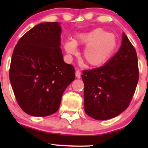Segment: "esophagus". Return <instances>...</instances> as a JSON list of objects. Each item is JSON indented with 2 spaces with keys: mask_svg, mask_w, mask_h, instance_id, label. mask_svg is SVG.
<instances>
[{
  "mask_svg": "<svg viewBox=\"0 0 148 148\" xmlns=\"http://www.w3.org/2000/svg\"><path fill=\"white\" fill-rule=\"evenodd\" d=\"M75 75L76 77H77V78L80 79L81 78V71H80L79 70H77L75 72Z\"/></svg>",
  "mask_w": 148,
  "mask_h": 148,
  "instance_id": "obj_1",
  "label": "esophagus"
}]
</instances>
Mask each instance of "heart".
<instances>
[{"label": "heart", "mask_w": 148, "mask_h": 148, "mask_svg": "<svg viewBox=\"0 0 148 148\" xmlns=\"http://www.w3.org/2000/svg\"><path fill=\"white\" fill-rule=\"evenodd\" d=\"M79 45L86 46L82 56L86 64L92 66H100L107 63L114 54L118 46L117 38L114 34L102 28H96L88 33L80 34L72 41H66L64 49L70 55L77 53Z\"/></svg>", "instance_id": "heart-1"}]
</instances>
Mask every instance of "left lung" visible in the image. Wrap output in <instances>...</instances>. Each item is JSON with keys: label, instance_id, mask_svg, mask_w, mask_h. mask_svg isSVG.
<instances>
[{"label": "left lung", "instance_id": "left-lung-1", "mask_svg": "<svg viewBox=\"0 0 148 148\" xmlns=\"http://www.w3.org/2000/svg\"><path fill=\"white\" fill-rule=\"evenodd\" d=\"M85 112L98 120L117 117L132 99L139 79L135 49L125 33L116 54L104 65L84 70Z\"/></svg>", "mask_w": 148, "mask_h": 148}]
</instances>
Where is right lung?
Listing matches in <instances>:
<instances>
[{
	"label": "right lung",
	"mask_w": 148,
	"mask_h": 148,
	"mask_svg": "<svg viewBox=\"0 0 148 148\" xmlns=\"http://www.w3.org/2000/svg\"><path fill=\"white\" fill-rule=\"evenodd\" d=\"M61 33L57 22L41 23L26 32L13 50L10 82L18 105L31 116L56 112L75 79L74 66L64 62Z\"/></svg>",
	"instance_id": "right-lung-1"
}]
</instances>
